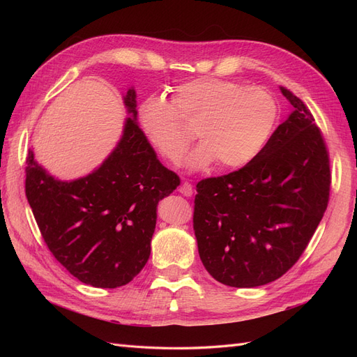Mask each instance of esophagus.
I'll list each match as a JSON object with an SVG mask.
<instances>
[{"mask_svg":"<svg viewBox=\"0 0 357 357\" xmlns=\"http://www.w3.org/2000/svg\"><path fill=\"white\" fill-rule=\"evenodd\" d=\"M180 193H181V195H185V197H192L193 195V186L190 185V183L189 181H185V183H183V185L180 186Z\"/></svg>","mask_w":357,"mask_h":357,"instance_id":"1","label":"esophagus"}]
</instances>
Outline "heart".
Masks as SVG:
<instances>
[{
	"instance_id": "heart-1",
	"label": "heart",
	"mask_w": 357,
	"mask_h": 357,
	"mask_svg": "<svg viewBox=\"0 0 357 357\" xmlns=\"http://www.w3.org/2000/svg\"><path fill=\"white\" fill-rule=\"evenodd\" d=\"M277 116L274 96L265 89L213 77L183 82L172 88L169 102L153 96L139 107L146 137L171 164L181 160L197 129L201 143L185 162L189 171L215 160L223 169L250 164L266 146Z\"/></svg>"
}]
</instances>
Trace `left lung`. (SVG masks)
Masks as SVG:
<instances>
[{"instance_id":"8db88e82","label":"left lung","mask_w":357,"mask_h":357,"mask_svg":"<svg viewBox=\"0 0 357 357\" xmlns=\"http://www.w3.org/2000/svg\"><path fill=\"white\" fill-rule=\"evenodd\" d=\"M291 105L256 159L197 185L193 229L208 274L231 287L274 282L295 265L325 214L329 158L305 104Z\"/></svg>"}]
</instances>
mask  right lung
Listing matches in <instances>:
<instances>
[{"label":"right lung","instance_id":"1","mask_svg":"<svg viewBox=\"0 0 357 357\" xmlns=\"http://www.w3.org/2000/svg\"><path fill=\"white\" fill-rule=\"evenodd\" d=\"M123 104L121 139L89 174L59 180L32 149L26 158V198L49 250L82 283L102 289L121 287L144 268L158 204L180 185L138 126L134 86Z\"/></svg>","mask_w":357,"mask_h":357}]
</instances>
